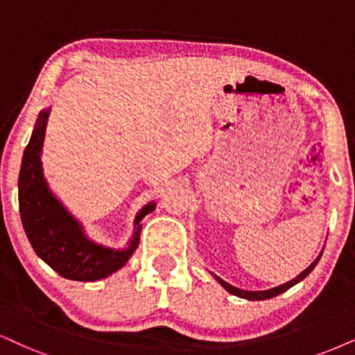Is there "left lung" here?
Listing matches in <instances>:
<instances>
[{"label":"left lung","instance_id":"obj_1","mask_svg":"<svg viewBox=\"0 0 355 355\" xmlns=\"http://www.w3.org/2000/svg\"><path fill=\"white\" fill-rule=\"evenodd\" d=\"M321 255H322V252L319 253V257L316 258V260L313 261L311 265L308 266V268H306L304 271H301V273L298 275V277H296V278H293L291 282H288V283H284V284H279V286H275V288H271V290H265V291H247V290H240V288H235V286H232L230 283L224 282V279H222V278H218V277H216V275H214V277H216L217 282L220 283L222 286H224L225 290L230 293V295H234V296H239V298H245V300H250V301H261V300H270V298H275V296L282 295V293H284V291H286V290H290L291 286H295L296 283H300L301 279H304L306 277H308V275L311 273V271L314 270V266L318 265V261H319V258H321Z\"/></svg>","mask_w":355,"mask_h":355}]
</instances>
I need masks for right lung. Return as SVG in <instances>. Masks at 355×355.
Listing matches in <instances>:
<instances>
[{
	"instance_id": "obj_1",
	"label": "right lung",
	"mask_w": 355,
	"mask_h": 355,
	"mask_svg": "<svg viewBox=\"0 0 355 355\" xmlns=\"http://www.w3.org/2000/svg\"><path fill=\"white\" fill-rule=\"evenodd\" d=\"M49 112L51 108H46L39 113L23 155L17 181L21 220L31 247L60 277L73 282H97L110 277L130 260L139 243L141 220L155 211L156 204H146L137 214L133 237L123 250L103 247L87 237L80 222L52 194L44 178L41 155Z\"/></svg>"
}]
</instances>
